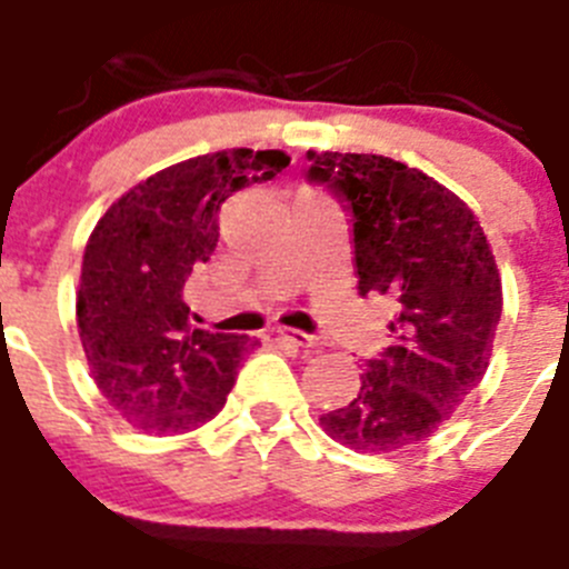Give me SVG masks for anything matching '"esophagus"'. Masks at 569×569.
Returning <instances> with one entry per match:
<instances>
[{
  "mask_svg": "<svg viewBox=\"0 0 569 569\" xmlns=\"http://www.w3.org/2000/svg\"><path fill=\"white\" fill-rule=\"evenodd\" d=\"M273 333L279 336V339H288V341H293L296 347H313V345H316V339H313V336L301 333V330H290V328H276Z\"/></svg>",
  "mask_w": 569,
  "mask_h": 569,
  "instance_id": "1",
  "label": "esophagus"
}]
</instances>
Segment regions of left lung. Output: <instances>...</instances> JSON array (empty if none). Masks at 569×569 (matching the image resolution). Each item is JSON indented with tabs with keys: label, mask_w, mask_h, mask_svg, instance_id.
Returning <instances> with one entry per match:
<instances>
[{
	"label": "left lung",
	"mask_w": 569,
	"mask_h": 569,
	"mask_svg": "<svg viewBox=\"0 0 569 569\" xmlns=\"http://www.w3.org/2000/svg\"><path fill=\"white\" fill-rule=\"evenodd\" d=\"M308 182L350 210L361 293H390L393 345L367 359L350 405L321 416L341 445L390 453L419 445L479 385L501 319V279L459 196L376 153H308Z\"/></svg>",
	"instance_id": "1"
}]
</instances>
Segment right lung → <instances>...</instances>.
Masks as SVG:
<instances>
[{"instance_id":"right-lung-1","label":"right lung","mask_w":569,"mask_h":569,"mask_svg":"<svg viewBox=\"0 0 569 569\" xmlns=\"http://www.w3.org/2000/svg\"><path fill=\"white\" fill-rule=\"evenodd\" d=\"M288 164L281 150L196 156L128 190L90 233L79 336L104 399L144 433L193 430L228 401L256 339L193 328L184 281L213 256L224 199Z\"/></svg>"}]
</instances>
